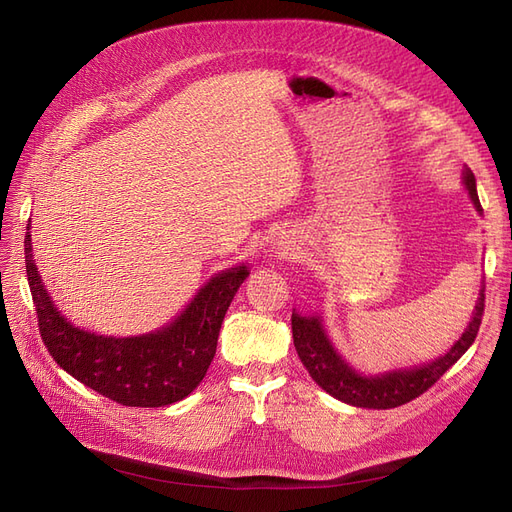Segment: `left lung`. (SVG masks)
<instances>
[{"instance_id": "1", "label": "left lung", "mask_w": 512, "mask_h": 512, "mask_svg": "<svg viewBox=\"0 0 512 512\" xmlns=\"http://www.w3.org/2000/svg\"><path fill=\"white\" fill-rule=\"evenodd\" d=\"M463 183H466L472 203L480 213L483 207H480V200L476 194V179L470 168L463 170ZM483 314H485V288L480 290V297L474 305L472 320L468 324L466 333L459 337V342H455V346L444 356L421 367L397 369L382 376H361L359 371H354L342 356L335 352L327 333L322 329V322L318 316H299L294 312L292 339L301 363L309 371V376H312L316 384L322 386L329 395H333L339 401H346V404L356 408L389 410V408L404 406L408 401L416 399L418 395H423L461 359L463 354H466V350L476 339Z\"/></svg>"}]
</instances>
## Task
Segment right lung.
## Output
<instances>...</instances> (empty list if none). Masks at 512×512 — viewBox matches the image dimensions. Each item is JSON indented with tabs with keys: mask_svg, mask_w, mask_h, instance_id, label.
I'll return each instance as SVG.
<instances>
[{
	"mask_svg": "<svg viewBox=\"0 0 512 512\" xmlns=\"http://www.w3.org/2000/svg\"><path fill=\"white\" fill-rule=\"evenodd\" d=\"M25 267L40 337L57 365L89 389L132 408L170 406L196 389L215 356L226 309L250 275L241 265L211 277L185 312L156 333L104 337L72 327L57 312L36 269L29 232Z\"/></svg>",
	"mask_w": 512,
	"mask_h": 512,
	"instance_id": "add662e5",
	"label": "right lung"
}]
</instances>
